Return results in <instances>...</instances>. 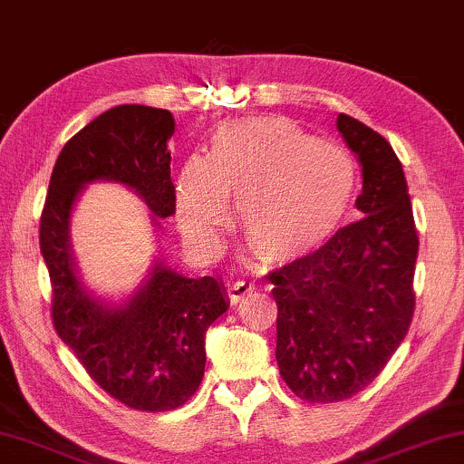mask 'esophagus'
Returning <instances> with one entry per match:
<instances>
[{
	"mask_svg": "<svg viewBox=\"0 0 464 464\" xmlns=\"http://www.w3.org/2000/svg\"><path fill=\"white\" fill-rule=\"evenodd\" d=\"M252 290H255V286H252L250 282L237 280L228 286V299H231V304H239V301H244L246 296L252 293Z\"/></svg>",
	"mask_w": 464,
	"mask_h": 464,
	"instance_id": "1",
	"label": "esophagus"
}]
</instances>
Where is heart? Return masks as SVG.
<instances>
[{
    "instance_id": "b5f03b06",
    "label": "heart",
    "mask_w": 464,
    "mask_h": 464,
    "mask_svg": "<svg viewBox=\"0 0 464 464\" xmlns=\"http://www.w3.org/2000/svg\"><path fill=\"white\" fill-rule=\"evenodd\" d=\"M358 163L339 141L318 140L284 116L218 127L208 157L184 160L176 180V218L197 248L216 246L239 199L246 244L267 263H293L329 242L350 214Z\"/></svg>"
}]
</instances>
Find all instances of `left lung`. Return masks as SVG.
Segmentation results:
<instances>
[{
    "label": "left lung",
    "mask_w": 464,
    "mask_h": 464,
    "mask_svg": "<svg viewBox=\"0 0 464 464\" xmlns=\"http://www.w3.org/2000/svg\"><path fill=\"white\" fill-rule=\"evenodd\" d=\"M337 129L362 165V218L323 248L271 271L276 361L299 399L337 403L378 378L411 324L418 233L401 160L348 114Z\"/></svg>",
    "instance_id": "obj_1"
}]
</instances>
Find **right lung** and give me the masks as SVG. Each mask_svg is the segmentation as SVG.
<instances>
[{
	"label": "right lung",
	"mask_w": 464,
	"mask_h": 464,
	"mask_svg": "<svg viewBox=\"0 0 464 464\" xmlns=\"http://www.w3.org/2000/svg\"><path fill=\"white\" fill-rule=\"evenodd\" d=\"M174 129L169 110L135 103L97 116L61 150L40 218L54 331L110 397L140 411L176 410L199 388L206 331L228 307L225 286L212 276L195 280L154 261L125 304H103L78 276L70 218L80 190L102 180L133 188L159 218L174 214L168 150Z\"/></svg>",
	"instance_id": "1"
}]
</instances>
